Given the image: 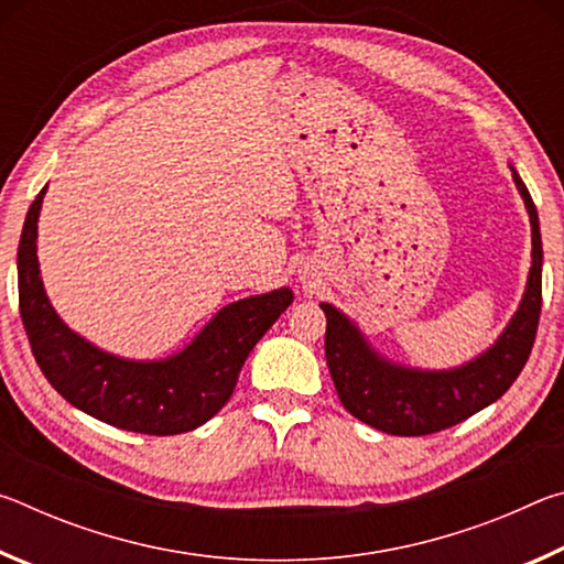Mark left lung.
Returning a JSON list of instances; mask_svg holds the SVG:
<instances>
[{"mask_svg": "<svg viewBox=\"0 0 564 564\" xmlns=\"http://www.w3.org/2000/svg\"><path fill=\"white\" fill-rule=\"evenodd\" d=\"M512 178L530 214L532 269L518 313L500 340L480 358L443 373L393 366L370 350L340 311L321 303L326 313L328 370L340 403L350 415L390 435H431L488 408L518 380L538 336L542 311V238L530 191L518 171H512Z\"/></svg>", "mask_w": 564, "mask_h": 564, "instance_id": "obj_1", "label": "left lung"}]
</instances>
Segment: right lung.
<instances>
[{"mask_svg": "<svg viewBox=\"0 0 564 564\" xmlns=\"http://www.w3.org/2000/svg\"><path fill=\"white\" fill-rule=\"evenodd\" d=\"M40 194L19 238V313L44 378L74 408L113 427L178 435L204 425L231 398L248 352L289 308V289L236 301L216 313L178 356L137 362L109 356L64 326L46 299L36 263Z\"/></svg>", "mask_w": 564, "mask_h": 564, "instance_id": "right-lung-1", "label": "right lung"}]
</instances>
